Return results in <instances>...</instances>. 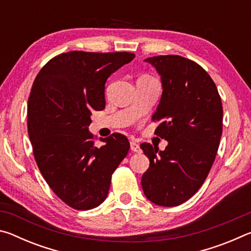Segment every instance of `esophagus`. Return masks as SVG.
<instances>
[{
	"instance_id": "esophagus-1",
	"label": "esophagus",
	"mask_w": 251,
	"mask_h": 251,
	"mask_svg": "<svg viewBox=\"0 0 251 251\" xmlns=\"http://www.w3.org/2000/svg\"><path fill=\"white\" fill-rule=\"evenodd\" d=\"M130 150L133 151L134 152H141V151H142L141 146H139V144L136 143L135 141H131V142H130Z\"/></svg>"
}]
</instances>
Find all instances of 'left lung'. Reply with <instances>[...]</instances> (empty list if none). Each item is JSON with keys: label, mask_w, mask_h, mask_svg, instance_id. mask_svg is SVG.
I'll list each match as a JSON object with an SVG mask.
<instances>
[{"label": "left lung", "mask_w": 251, "mask_h": 251, "mask_svg": "<svg viewBox=\"0 0 251 251\" xmlns=\"http://www.w3.org/2000/svg\"><path fill=\"white\" fill-rule=\"evenodd\" d=\"M158 72L163 94L151 120L165 151L141 144L150 168L142 177L144 194L158 206L173 207L198 192L210 172L223 134V104L216 84L192 59L159 55L145 59Z\"/></svg>", "instance_id": "obj_1"}]
</instances>
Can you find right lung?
<instances>
[{
    "instance_id": "right-lung-1",
    "label": "right lung",
    "mask_w": 251,
    "mask_h": 251,
    "mask_svg": "<svg viewBox=\"0 0 251 251\" xmlns=\"http://www.w3.org/2000/svg\"><path fill=\"white\" fill-rule=\"evenodd\" d=\"M128 52L83 50L59 54L34 80L27 101V130L34 158L50 188L77 210L100 206L129 142L114 133L96 146L88 131L92 110L105 107V83L129 63Z\"/></svg>"
}]
</instances>
